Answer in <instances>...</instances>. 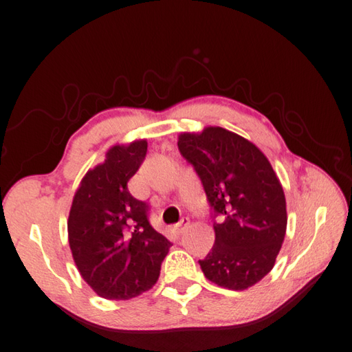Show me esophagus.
I'll list each match as a JSON object with an SVG mask.
<instances>
[{"label":"esophagus","mask_w":352,"mask_h":352,"mask_svg":"<svg viewBox=\"0 0 352 352\" xmlns=\"http://www.w3.org/2000/svg\"><path fill=\"white\" fill-rule=\"evenodd\" d=\"M188 225H190V219H187V217H185V219H182V221L181 222H177L176 223V231H177V233L179 234H181V233H184V231L185 230H187V227H188Z\"/></svg>","instance_id":"esophagus-1"}]
</instances>
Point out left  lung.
I'll use <instances>...</instances> for the list:
<instances>
[{"mask_svg":"<svg viewBox=\"0 0 352 352\" xmlns=\"http://www.w3.org/2000/svg\"><path fill=\"white\" fill-rule=\"evenodd\" d=\"M181 155L201 177L214 210V245L199 265L219 287L242 291L274 267L287 231V201L270 161L248 139L222 127L181 133Z\"/></svg>","mask_w":352,"mask_h":352,"instance_id":"left-lung-1","label":"left lung"}]
</instances>
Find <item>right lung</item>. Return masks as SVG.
I'll use <instances>...</instances> for the list:
<instances>
[{"mask_svg": "<svg viewBox=\"0 0 352 352\" xmlns=\"http://www.w3.org/2000/svg\"><path fill=\"white\" fill-rule=\"evenodd\" d=\"M147 155V141L113 145L89 170L73 196L69 245L82 279L98 296L129 300L157 282L171 247L148 222V207L127 182Z\"/></svg>", "mask_w": 352, "mask_h": 352, "instance_id": "add662e5", "label": "right lung"}]
</instances>
